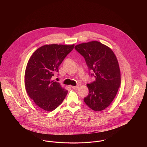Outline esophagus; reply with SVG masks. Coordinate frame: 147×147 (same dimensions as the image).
<instances>
[{
  "label": "esophagus",
  "mask_w": 147,
  "mask_h": 147,
  "mask_svg": "<svg viewBox=\"0 0 147 147\" xmlns=\"http://www.w3.org/2000/svg\"><path fill=\"white\" fill-rule=\"evenodd\" d=\"M71 87H72V88H73L74 89H79V86H72Z\"/></svg>",
  "instance_id": "1"
}]
</instances>
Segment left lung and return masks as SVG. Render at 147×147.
I'll return each mask as SVG.
<instances>
[{
    "label": "left lung",
    "mask_w": 147,
    "mask_h": 147,
    "mask_svg": "<svg viewBox=\"0 0 147 147\" xmlns=\"http://www.w3.org/2000/svg\"><path fill=\"white\" fill-rule=\"evenodd\" d=\"M75 49L84 57L91 76L96 80L86 84L89 94L84 98L91 109L104 110L114 99L121 85V72L117 58L112 50L98 41L82 43Z\"/></svg>",
    "instance_id": "obj_1"
}]
</instances>
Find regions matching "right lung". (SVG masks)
<instances>
[{
    "instance_id": "right-lung-1",
    "label": "right lung",
    "mask_w": 147,
    "mask_h": 147,
    "mask_svg": "<svg viewBox=\"0 0 147 147\" xmlns=\"http://www.w3.org/2000/svg\"><path fill=\"white\" fill-rule=\"evenodd\" d=\"M75 45L51 44L37 49L30 58L25 72L26 92L35 104L45 111H53L62 104L68 90L52 80L60 64Z\"/></svg>"
}]
</instances>
